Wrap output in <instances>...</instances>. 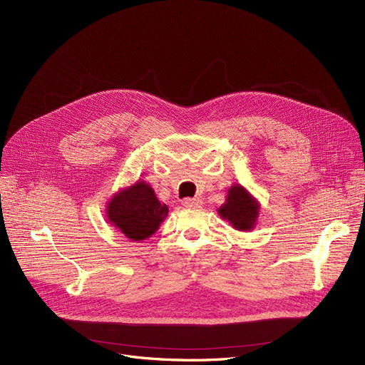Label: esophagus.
Wrapping results in <instances>:
<instances>
[{
	"label": "esophagus",
	"mask_w": 365,
	"mask_h": 365,
	"mask_svg": "<svg viewBox=\"0 0 365 365\" xmlns=\"http://www.w3.org/2000/svg\"><path fill=\"white\" fill-rule=\"evenodd\" d=\"M201 204H202L201 198H185V200H182V205H185V207H198Z\"/></svg>",
	"instance_id": "34e87169"
}]
</instances>
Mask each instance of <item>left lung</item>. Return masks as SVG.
<instances>
[{"label":"left lung","instance_id":"left-lung-1","mask_svg":"<svg viewBox=\"0 0 365 365\" xmlns=\"http://www.w3.org/2000/svg\"><path fill=\"white\" fill-rule=\"evenodd\" d=\"M259 202L241 185L227 190L226 202L219 208L222 219H226L237 231H250L259 216Z\"/></svg>","mask_w":365,"mask_h":365}]
</instances>
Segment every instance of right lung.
<instances>
[{
    "label": "right lung",
    "instance_id": "1",
    "mask_svg": "<svg viewBox=\"0 0 365 365\" xmlns=\"http://www.w3.org/2000/svg\"><path fill=\"white\" fill-rule=\"evenodd\" d=\"M168 207L161 204L149 183L139 180L121 189L108 202V220L131 241H142L155 234L167 217Z\"/></svg>",
    "mask_w": 365,
    "mask_h": 365
}]
</instances>
